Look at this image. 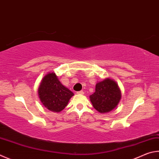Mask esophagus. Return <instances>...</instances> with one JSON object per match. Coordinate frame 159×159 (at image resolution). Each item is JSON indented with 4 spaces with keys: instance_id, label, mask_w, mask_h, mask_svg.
Listing matches in <instances>:
<instances>
[{
    "instance_id": "34e87169",
    "label": "esophagus",
    "mask_w": 159,
    "mask_h": 159,
    "mask_svg": "<svg viewBox=\"0 0 159 159\" xmlns=\"http://www.w3.org/2000/svg\"><path fill=\"white\" fill-rule=\"evenodd\" d=\"M77 94H84V92H83V90H80V91L77 92Z\"/></svg>"
}]
</instances>
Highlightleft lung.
<instances>
[{
    "mask_svg": "<svg viewBox=\"0 0 159 159\" xmlns=\"http://www.w3.org/2000/svg\"><path fill=\"white\" fill-rule=\"evenodd\" d=\"M121 91L117 83L111 79H106L97 83L94 93L89 96L93 107L101 113L112 111L121 99Z\"/></svg>",
    "mask_w": 159,
    "mask_h": 159,
    "instance_id": "obj_1",
    "label": "left lung"
}]
</instances>
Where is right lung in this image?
<instances>
[{
	"label": "right lung",
	"instance_id": "right-lung-1",
	"mask_svg": "<svg viewBox=\"0 0 159 159\" xmlns=\"http://www.w3.org/2000/svg\"><path fill=\"white\" fill-rule=\"evenodd\" d=\"M40 101L53 112H60L67 106L74 93L62 85L56 74L49 72L43 78L38 89Z\"/></svg>",
	"mask_w": 159,
	"mask_h": 159
}]
</instances>
